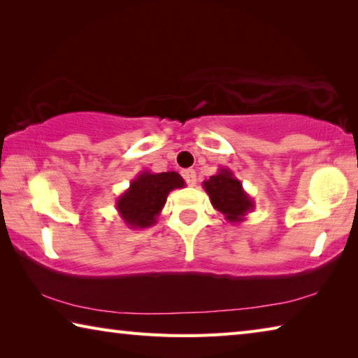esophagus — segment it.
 Wrapping results in <instances>:
<instances>
[{"mask_svg": "<svg viewBox=\"0 0 358 358\" xmlns=\"http://www.w3.org/2000/svg\"><path fill=\"white\" fill-rule=\"evenodd\" d=\"M181 175H183V178H185V181L189 186H196V181H197V175H196V172L192 171V169H186V171H183L181 172Z\"/></svg>", "mask_w": 358, "mask_h": 358, "instance_id": "obj_1", "label": "esophagus"}]
</instances>
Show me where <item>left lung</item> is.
<instances>
[{
  "label": "left lung",
  "mask_w": 358,
  "mask_h": 358,
  "mask_svg": "<svg viewBox=\"0 0 358 358\" xmlns=\"http://www.w3.org/2000/svg\"><path fill=\"white\" fill-rule=\"evenodd\" d=\"M202 186L213 208L220 211L227 222H243L246 215L254 210L252 197L243 189L241 181L230 169L221 167L216 175L205 180Z\"/></svg>",
  "instance_id": "1"
}]
</instances>
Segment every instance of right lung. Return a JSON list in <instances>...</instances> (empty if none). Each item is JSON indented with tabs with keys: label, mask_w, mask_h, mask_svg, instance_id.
Here are the masks:
<instances>
[{
	"label": "right lung",
	"mask_w": 358,
	"mask_h": 358,
	"mask_svg": "<svg viewBox=\"0 0 358 358\" xmlns=\"http://www.w3.org/2000/svg\"><path fill=\"white\" fill-rule=\"evenodd\" d=\"M185 185L181 175L173 171L161 173L143 171L117 199L115 207L126 226L131 229H147L157 222V216L164 208L171 191L181 189Z\"/></svg>",
	"instance_id": "add662e5"
}]
</instances>
